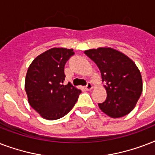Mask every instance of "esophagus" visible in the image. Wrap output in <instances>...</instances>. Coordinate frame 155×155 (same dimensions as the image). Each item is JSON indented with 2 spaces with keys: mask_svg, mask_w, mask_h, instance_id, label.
<instances>
[{
  "mask_svg": "<svg viewBox=\"0 0 155 155\" xmlns=\"http://www.w3.org/2000/svg\"><path fill=\"white\" fill-rule=\"evenodd\" d=\"M85 88H86V90H87V91H90V90H92V84L90 82H87V85L85 86Z\"/></svg>",
  "mask_w": 155,
  "mask_h": 155,
  "instance_id": "obj_1",
  "label": "esophagus"
}]
</instances>
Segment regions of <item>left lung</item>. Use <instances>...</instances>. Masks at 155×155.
<instances>
[{
  "label": "left lung",
  "instance_id": "obj_1",
  "mask_svg": "<svg viewBox=\"0 0 155 155\" xmlns=\"http://www.w3.org/2000/svg\"><path fill=\"white\" fill-rule=\"evenodd\" d=\"M84 53L98 66L107 98L99 103L102 112L113 118L127 115L134 108L142 92L140 71L129 57L112 48L100 47Z\"/></svg>",
  "mask_w": 155,
  "mask_h": 155
}]
</instances>
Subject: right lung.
Segmentation results:
<instances>
[{
  "instance_id": "right-lung-1",
  "label": "right lung",
  "mask_w": 155,
  "mask_h": 155,
  "mask_svg": "<svg viewBox=\"0 0 155 155\" xmlns=\"http://www.w3.org/2000/svg\"><path fill=\"white\" fill-rule=\"evenodd\" d=\"M74 54L72 49L51 48L35 58L28 68L25 83L28 101L45 119L64 117L81 93L70 83L63 84L64 67Z\"/></svg>"
}]
</instances>
